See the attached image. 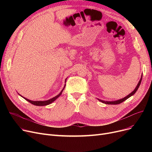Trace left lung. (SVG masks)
Here are the masks:
<instances>
[{
  "label": "left lung",
  "instance_id": "obj_1",
  "mask_svg": "<svg viewBox=\"0 0 152 152\" xmlns=\"http://www.w3.org/2000/svg\"><path fill=\"white\" fill-rule=\"evenodd\" d=\"M142 75L141 76V78L140 79V81H139V83L137 84V86H136V87H135V89L131 94H129L128 95H127L126 97H124V98H123L121 99H119V100H115V101H104V100H102L99 99H98V100L99 101H100L101 102L103 103H105V104H108V105H117V104H119V103H121L123 102L124 101H125L126 100H127V99H129L130 97H131L132 95H133L135 92H137V89H139V86L140 85V83H141V81H142Z\"/></svg>",
  "mask_w": 152,
  "mask_h": 152
}]
</instances>
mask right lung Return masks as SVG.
I'll use <instances>...</instances> for the list:
<instances>
[{
    "instance_id": "1",
    "label": "right lung",
    "mask_w": 152,
    "mask_h": 152,
    "mask_svg": "<svg viewBox=\"0 0 152 152\" xmlns=\"http://www.w3.org/2000/svg\"><path fill=\"white\" fill-rule=\"evenodd\" d=\"M66 79H65V83H66ZM65 86H64V87H63V89H62V91L60 92V94H59L58 95H57V96H55V97H53L52 99H49V100H45V101H32V100H29V99H26L25 97H23V96H21V95H20V94H19V95H20L21 97H22L23 98L25 99L26 100H27L28 102H29V103H31V104L36 105V106H45V105H47L50 104V103H52L53 102H54L56 99H58V98L60 96V95H61V93H62L63 89H65Z\"/></svg>"
}]
</instances>
